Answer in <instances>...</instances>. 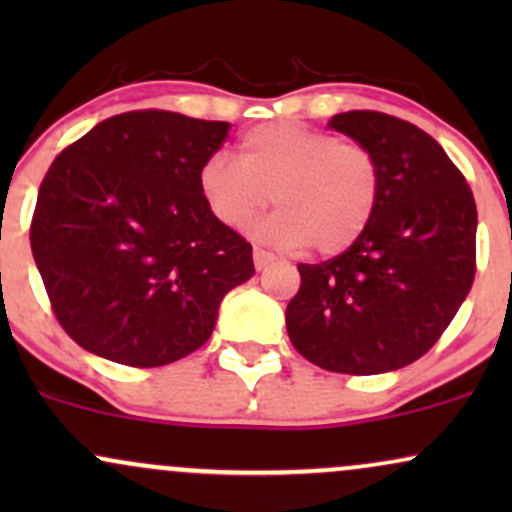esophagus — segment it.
Masks as SVG:
<instances>
[{
	"mask_svg": "<svg viewBox=\"0 0 512 512\" xmlns=\"http://www.w3.org/2000/svg\"><path fill=\"white\" fill-rule=\"evenodd\" d=\"M252 260H255V269H257V272H262V269L269 267V264H272V262L276 260V257H274L269 250L255 248V250H252Z\"/></svg>",
	"mask_w": 512,
	"mask_h": 512,
	"instance_id": "obj_1",
	"label": "esophagus"
}]
</instances>
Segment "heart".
<instances>
[{
	"label": "heart",
	"mask_w": 512,
	"mask_h": 512,
	"mask_svg": "<svg viewBox=\"0 0 512 512\" xmlns=\"http://www.w3.org/2000/svg\"><path fill=\"white\" fill-rule=\"evenodd\" d=\"M197 187L223 228H245L272 199L279 211L257 226V238L279 248L313 245L332 257L349 250L378 214L383 170L368 146L298 122H264L243 134L238 161L209 156Z\"/></svg>",
	"instance_id": "1"
}]
</instances>
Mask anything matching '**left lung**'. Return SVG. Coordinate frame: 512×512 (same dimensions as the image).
<instances>
[{
    "label": "left lung",
    "instance_id": "1",
    "mask_svg": "<svg viewBox=\"0 0 512 512\" xmlns=\"http://www.w3.org/2000/svg\"><path fill=\"white\" fill-rule=\"evenodd\" d=\"M327 127L368 146L383 195L368 231L342 255L298 264L286 305L291 344L315 366L378 375L414 363L448 330L477 272V204L431 134L378 110Z\"/></svg>",
    "mask_w": 512,
    "mask_h": 512
}]
</instances>
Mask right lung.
Returning <instances> with one entry per match:
<instances>
[{"mask_svg":"<svg viewBox=\"0 0 512 512\" xmlns=\"http://www.w3.org/2000/svg\"><path fill=\"white\" fill-rule=\"evenodd\" d=\"M228 127L132 110L52 161L31 250L81 349L134 368L180 361L211 337L223 296L255 274L252 245L209 214L197 187Z\"/></svg>","mask_w":512,"mask_h":512,"instance_id":"1","label":"right lung"}]
</instances>
